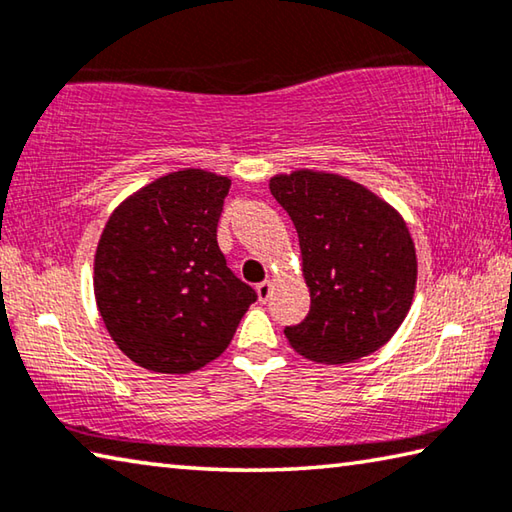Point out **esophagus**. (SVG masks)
<instances>
[{"label":"esophagus","mask_w":512,"mask_h":512,"mask_svg":"<svg viewBox=\"0 0 512 512\" xmlns=\"http://www.w3.org/2000/svg\"><path fill=\"white\" fill-rule=\"evenodd\" d=\"M255 289H257L259 300L266 302L268 298H271V293H273V282H271V280H264V282H259Z\"/></svg>","instance_id":"obj_1"}]
</instances>
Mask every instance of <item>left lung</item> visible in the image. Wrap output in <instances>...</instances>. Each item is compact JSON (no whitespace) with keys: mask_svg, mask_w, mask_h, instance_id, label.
Here are the masks:
<instances>
[{"mask_svg":"<svg viewBox=\"0 0 512 512\" xmlns=\"http://www.w3.org/2000/svg\"><path fill=\"white\" fill-rule=\"evenodd\" d=\"M268 187L296 225L311 298L305 320L284 327V336L318 363H348L379 350L409 314L418 280L402 216L336 173H280Z\"/></svg>","mask_w":512,"mask_h":512,"instance_id":"1","label":"left lung"}]
</instances>
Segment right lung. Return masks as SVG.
Segmentation results:
<instances>
[{"label":"right lung","mask_w":512,"mask_h":512,"mask_svg":"<svg viewBox=\"0 0 512 512\" xmlns=\"http://www.w3.org/2000/svg\"><path fill=\"white\" fill-rule=\"evenodd\" d=\"M230 180L169 173L121 203L94 257V298L137 366L185 375L219 357L257 293L230 271L216 225Z\"/></svg>","instance_id":"1"}]
</instances>
